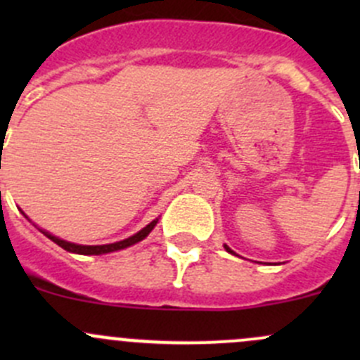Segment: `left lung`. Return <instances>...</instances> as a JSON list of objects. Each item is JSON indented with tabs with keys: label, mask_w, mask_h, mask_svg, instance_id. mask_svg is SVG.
<instances>
[{
	"label": "left lung",
	"mask_w": 360,
	"mask_h": 360,
	"mask_svg": "<svg viewBox=\"0 0 360 360\" xmlns=\"http://www.w3.org/2000/svg\"><path fill=\"white\" fill-rule=\"evenodd\" d=\"M224 249H226V250H228V252H230V254H235V252H233V250H231L230 248H228V245H224Z\"/></svg>",
	"instance_id": "8db88e82"
}]
</instances>
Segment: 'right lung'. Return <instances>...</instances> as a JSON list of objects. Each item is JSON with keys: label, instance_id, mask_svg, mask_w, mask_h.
I'll return each instance as SVG.
<instances>
[{"label": "right lung", "instance_id": "add662e5", "mask_svg": "<svg viewBox=\"0 0 360 360\" xmlns=\"http://www.w3.org/2000/svg\"><path fill=\"white\" fill-rule=\"evenodd\" d=\"M25 216V214H24ZM27 217V216H25ZM29 219V217H27ZM31 221V219H29ZM158 223V217L157 219L151 221L150 224H146V226L143 228V230H139L137 233H134L132 237L125 238V240H120V242H112V244H104V245H82V244H75V242H68V240H63V238L56 237V235H52L50 231L46 230H41V228H38L34 224L36 228H38L39 231H41L45 237H49L50 240L56 242L59 248H63L64 250H68V252H72V254H82V256H101V254H110V252H116V250H122V249H127L130 248V245L137 244V242L144 240V238L148 237V235L151 233V230H153L155 226H157Z\"/></svg>", "mask_w": 360, "mask_h": 360}]
</instances>
